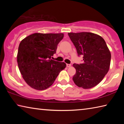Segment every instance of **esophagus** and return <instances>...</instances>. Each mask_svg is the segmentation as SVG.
<instances>
[{"label": "esophagus", "mask_w": 124, "mask_h": 124, "mask_svg": "<svg viewBox=\"0 0 124 124\" xmlns=\"http://www.w3.org/2000/svg\"><path fill=\"white\" fill-rule=\"evenodd\" d=\"M71 66L70 64H67V67H70Z\"/></svg>", "instance_id": "1"}]
</instances>
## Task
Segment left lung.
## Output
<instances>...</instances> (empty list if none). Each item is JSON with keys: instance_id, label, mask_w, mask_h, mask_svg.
Returning <instances> with one entry per match:
<instances>
[{"instance_id": "obj_1", "label": "left lung", "mask_w": 124, "mask_h": 124, "mask_svg": "<svg viewBox=\"0 0 124 124\" xmlns=\"http://www.w3.org/2000/svg\"><path fill=\"white\" fill-rule=\"evenodd\" d=\"M78 55L83 56V63L73 64L76 73L73 77L75 85L84 89L98 85L109 69L110 52L102 37L90 32L68 33Z\"/></svg>"}]
</instances>
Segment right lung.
<instances>
[{
  "instance_id": "right-lung-1",
  "label": "right lung",
  "mask_w": 124,
  "mask_h": 124,
  "mask_svg": "<svg viewBox=\"0 0 124 124\" xmlns=\"http://www.w3.org/2000/svg\"><path fill=\"white\" fill-rule=\"evenodd\" d=\"M63 37V33H36L21 41L17 56L18 68L31 87L38 90L47 89L66 68L64 62L51 59Z\"/></svg>"
}]
</instances>
